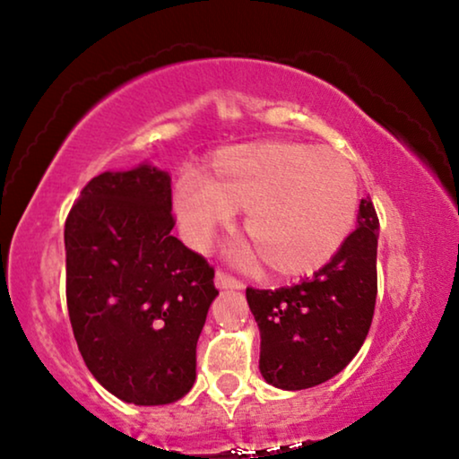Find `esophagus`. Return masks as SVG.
<instances>
[{
  "label": "esophagus",
  "instance_id": "obj_1",
  "mask_svg": "<svg viewBox=\"0 0 459 459\" xmlns=\"http://www.w3.org/2000/svg\"><path fill=\"white\" fill-rule=\"evenodd\" d=\"M215 284H217V288H244V281L238 280L236 275L228 273L225 269H217Z\"/></svg>",
  "mask_w": 459,
  "mask_h": 459
}]
</instances>
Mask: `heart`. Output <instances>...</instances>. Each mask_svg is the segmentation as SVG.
Here are the masks:
<instances>
[{
	"instance_id": "b5f03b06",
	"label": "heart",
	"mask_w": 459,
	"mask_h": 459,
	"mask_svg": "<svg viewBox=\"0 0 459 459\" xmlns=\"http://www.w3.org/2000/svg\"><path fill=\"white\" fill-rule=\"evenodd\" d=\"M244 211V234L269 272L297 278L341 253L359 211V178L336 150L256 142L212 156L209 178L184 173L175 215L186 240L204 247Z\"/></svg>"
}]
</instances>
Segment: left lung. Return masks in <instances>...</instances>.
I'll return each mask as SVG.
<instances>
[{
	"label": "left lung",
	"mask_w": 459,
	"mask_h": 459,
	"mask_svg": "<svg viewBox=\"0 0 459 459\" xmlns=\"http://www.w3.org/2000/svg\"><path fill=\"white\" fill-rule=\"evenodd\" d=\"M357 228L313 278L278 290L247 288L261 330L259 369L269 385L300 391L330 380L357 355L372 325L378 215L361 198Z\"/></svg>",
	"instance_id": "8db88e82"
}]
</instances>
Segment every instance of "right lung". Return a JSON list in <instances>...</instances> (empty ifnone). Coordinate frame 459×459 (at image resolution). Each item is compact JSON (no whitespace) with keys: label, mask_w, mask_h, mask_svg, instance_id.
Segmentation results:
<instances>
[{"label":"right lung","mask_w":459,"mask_h":459,"mask_svg":"<svg viewBox=\"0 0 459 459\" xmlns=\"http://www.w3.org/2000/svg\"><path fill=\"white\" fill-rule=\"evenodd\" d=\"M171 178L142 165L102 173L65 223L66 305L85 366L135 405L173 403L196 380L215 269L171 236Z\"/></svg>","instance_id":"1"}]
</instances>
